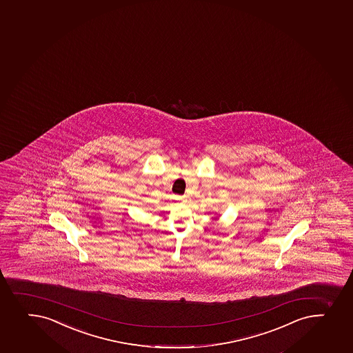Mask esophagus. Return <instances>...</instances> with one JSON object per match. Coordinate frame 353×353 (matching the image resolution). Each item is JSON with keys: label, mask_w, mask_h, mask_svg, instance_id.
I'll return each mask as SVG.
<instances>
[{"label": "esophagus", "mask_w": 353, "mask_h": 353, "mask_svg": "<svg viewBox=\"0 0 353 353\" xmlns=\"http://www.w3.org/2000/svg\"><path fill=\"white\" fill-rule=\"evenodd\" d=\"M176 200H177V201H179V203H185L186 196H177V198H176Z\"/></svg>", "instance_id": "obj_1"}]
</instances>
